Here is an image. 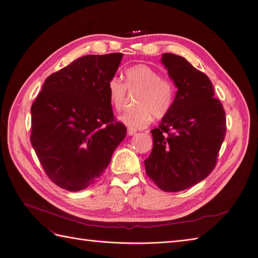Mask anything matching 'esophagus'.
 <instances>
[{
	"mask_svg": "<svg viewBox=\"0 0 258 258\" xmlns=\"http://www.w3.org/2000/svg\"><path fill=\"white\" fill-rule=\"evenodd\" d=\"M136 133H137V130H136V128H132V127H128V128H127V134H128L130 136L135 135Z\"/></svg>",
	"mask_w": 258,
	"mask_h": 258,
	"instance_id": "34e87169",
	"label": "esophagus"
}]
</instances>
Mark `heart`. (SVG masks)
<instances>
[{
	"instance_id": "heart-1",
	"label": "heart",
	"mask_w": 258,
	"mask_h": 258,
	"mask_svg": "<svg viewBox=\"0 0 258 258\" xmlns=\"http://www.w3.org/2000/svg\"><path fill=\"white\" fill-rule=\"evenodd\" d=\"M122 83L117 76H112L107 82L108 98L113 108L120 111L126 101V89L130 92H138L135 105L136 109L124 112L120 121L132 128L148 126L153 120L166 117L173 106L175 88L168 78L147 64L132 66L124 71Z\"/></svg>"
}]
</instances>
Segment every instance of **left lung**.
<instances>
[{"mask_svg": "<svg viewBox=\"0 0 258 258\" xmlns=\"http://www.w3.org/2000/svg\"><path fill=\"white\" fill-rule=\"evenodd\" d=\"M161 62L177 91L172 108L151 131L153 149L145 166L158 188L176 192L201 182L214 170L226 119L206 74L175 54H163Z\"/></svg>", "mask_w": 258, "mask_h": 258, "instance_id": "obj_1", "label": "left lung"}]
</instances>
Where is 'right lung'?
Masks as SVG:
<instances>
[{
	"label": "right lung",
	"mask_w": 258,
	"mask_h": 258,
	"mask_svg": "<svg viewBox=\"0 0 258 258\" xmlns=\"http://www.w3.org/2000/svg\"><path fill=\"white\" fill-rule=\"evenodd\" d=\"M122 56L80 57L51 74L32 105V146L46 175L62 189L80 191L97 182L126 136L107 93Z\"/></svg>",
	"instance_id": "obj_1"
}]
</instances>
